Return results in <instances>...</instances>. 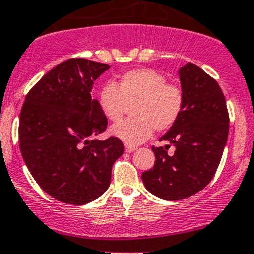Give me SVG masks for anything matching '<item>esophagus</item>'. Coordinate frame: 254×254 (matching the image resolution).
<instances>
[{
    "instance_id": "obj_1",
    "label": "esophagus",
    "mask_w": 254,
    "mask_h": 254,
    "mask_svg": "<svg viewBox=\"0 0 254 254\" xmlns=\"http://www.w3.org/2000/svg\"><path fill=\"white\" fill-rule=\"evenodd\" d=\"M135 145H130V144H125V150H126V153H133V151L135 150Z\"/></svg>"
}]
</instances>
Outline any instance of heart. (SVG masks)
Returning a JSON list of instances; mask_svg holds the SVG:
<instances>
[{
  "label": "heart",
  "instance_id": "obj_1",
  "mask_svg": "<svg viewBox=\"0 0 254 254\" xmlns=\"http://www.w3.org/2000/svg\"><path fill=\"white\" fill-rule=\"evenodd\" d=\"M98 101L112 122L121 120L133 105L134 117L112 126L111 134L134 145L145 142L154 129L164 132L176 124L184 110L185 94L179 84L167 82L158 70L139 68L122 74L116 85H104Z\"/></svg>",
  "mask_w": 254,
  "mask_h": 254
}]
</instances>
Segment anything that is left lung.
Masks as SVG:
<instances>
[{
  "label": "left lung",
  "mask_w": 254,
  "mask_h": 254,
  "mask_svg": "<svg viewBox=\"0 0 254 254\" xmlns=\"http://www.w3.org/2000/svg\"><path fill=\"white\" fill-rule=\"evenodd\" d=\"M185 105L180 119L160 140L175 145L174 155L151 146L153 169L142 174L155 197L180 200L202 190L215 175L229 135V112L218 82L188 62L179 70ZM170 146V145H169Z\"/></svg>",
  "instance_id": "obj_1"
}]
</instances>
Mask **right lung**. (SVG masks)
Listing matches in <instances>:
<instances>
[{"instance_id": "add662e5", "label": "right lung", "mask_w": 254, "mask_h": 254, "mask_svg": "<svg viewBox=\"0 0 254 254\" xmlns=\"http://www.w3.org/2000/svg\"><path fill=\"white\" fill-rule=\"evenodd\" d=\"M109 64L69 59L46 73L25 96L19 148L31 176L62 203L87 204L105 193L111 169L124 154L116 137L95 139L108 119L91 96Z\"/></svg>"}]
</instances>
